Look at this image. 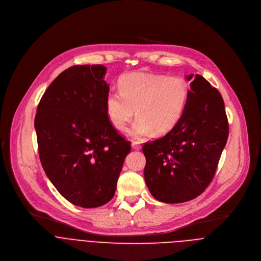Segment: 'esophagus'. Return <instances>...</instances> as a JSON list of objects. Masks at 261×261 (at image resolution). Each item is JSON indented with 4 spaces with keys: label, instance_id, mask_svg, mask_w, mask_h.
<instances>
[{
    "label": "esophagus",
    "instance_id": "34e87169",
    "mask_svg": "<svg viewBox=\"0 0 261 261\" xmlns=\"http://www.w3.org/2000/svg\"><path fill=\"white\" fill-rule=\"evenodd\" d=\"M131 146H132V148H134V150H140V148H141L140 143L137 142V141H132Z\"/></svg>",
    "mask_w": 261,
    "mask_h": 261
}]
</instances>
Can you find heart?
<instances>
[{
    "label": "heart",
    "mask_w": 261,
    "mask_h": 261,
    "mask_svg": "<svg viewBox=\"0 0 261 261\" xmlns=\"http://www.w3.org/2000/svg\"><path fill=\"white\" fill-rule=\"evenodd\" d=\"M119 92L106 97V114L119 131H126L134 117L129 133L134 138H144L154 133L169 132L179 121L189 89L179 76L163 74L130 73L119 81Z\"/></svg>",
    "instance_id": "b5f03b06"
}]
</instances>
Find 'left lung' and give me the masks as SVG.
I'll return each instance as SVG.
<instances>
[{
  "label": "left lung",
  "mask_w": 261,
  "mask_h": 261,
  "mask_svg": "<svg viewBox=\"0 0 261 261\" xmlns=\"http://www.w3.org/2000/svg\"><path fill=\"white\" fill-rule=\"evenodd\" d=\"M187 104L176 125L142 146L144 180L159 201L180 203L199 196L212 181L228 138L224 101L199 74H190Z\"/></svg>",
  "instance_id": "obj_1"
}]
</instances>
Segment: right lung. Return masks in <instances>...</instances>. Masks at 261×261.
<instances>
[{
	"mask_svg": "<svg viewBox=\"0 0 261 261\" xmlns=\"http://www.w3.org/2000/svg\"><path fill=\"white\" fill-rule=\"evenodd\" d=\"M102 65H76L43 94L35 117L42 167L60 194L92 208L114 197L130 141L106 114L109 86Z\"/></svg>",
	"mask_w": 261,
	"mask_h": 261,
	"instance_id": "obj_1",
	"label": "right lung"
}]
</instances>
